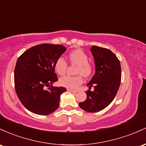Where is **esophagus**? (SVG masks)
Segmentation results:
<instances>
[{
  "label": "esophagus",
  "instance_id": "1",
  "mask_svg": "<svg viewBox=\"0 0 146 146\" xmlns=\"http://www.w3.org/2000/svg\"><path fill=\"white\" fill-rule=\"evenodd\" d=\"M67 90L70 92H72V93H76V92H77V91H76V90H73L69 89V88H68V89H67Z\"/></svg>",
  "mask_w": 146,
  "mask_h": 146
}]
</instances>
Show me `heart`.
<instances>
[{
    "instance_id": "1",
    "label": "heart",
    "mask_w": 146,
    "mask_h": 146,
    "mask_svg": "<svg viewBox=\"0 0 146 146\" xmlns=\"http://www.w3.org/2000/svg\"><path fill=\"white\" fill-rule=\"evenodd\" d=\"M69 61L72 65H77L75 73L77 76H65L59 79V84L60 86L70 89H76L78 86L82 84L83 80L82 76L84 77H88L93 72L92 65L88 61V56L83 50H75L71 52L68 55ZM68 63L63 57L57 58L54 63V70L58 75H63L66 72ZM82 75H81L80 74Z\"/></svg>"
}]
</instances>
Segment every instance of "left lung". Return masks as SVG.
<instances>
[{
	"label": "left lung",
	"instance_id": "1",
	"mask_svg": "<svg viewBox=\"0 0 146 146\" xmlns=\"http://www.w3.org/2000/svg\"><path fill=\"white\" fill-rule=\"evenodd\" d=\"M95 74L87 86V99L79 106L88 112H97L111 104L117 94L121 80V68L117 56L108 49L92 46ZM92 86L94 90L91 91Z\"/></svg>",
	"mask_w": 146,
	"mask_h": 146
}]
</instances>
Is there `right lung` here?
<instances>
[{"mask_svg":"<svg viewBox=\"0 0 146 146\" xmlns=\"http://www.w3.org/2000/svg\"><path fill=\"white\" fill-rule=\"evenodd\" d=\"M65 51L61 45L44 43L28 49L18 58L14 70L16 92L30 112L47 115L58 109L60 96L66 88L52 86L58 81L54 63Z\"/></svg>","mask_w":146,"mask_h":146,"instance_id":"add662e5","label":"right lung"}]
</instances>
